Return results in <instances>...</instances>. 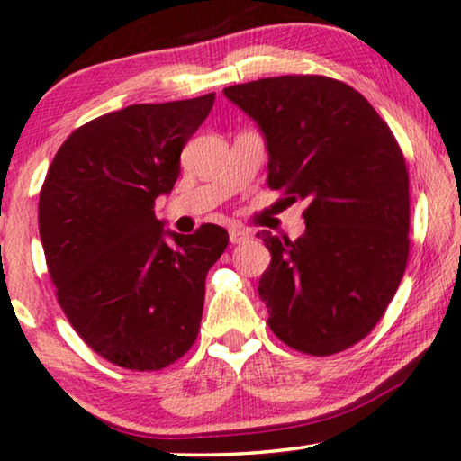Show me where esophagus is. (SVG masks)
<instances>
[{
  "mask_svg": "<svg viewBox=\"0 0 461 461\" xmlns=\"http://www.w3.org/2000/svg\"><path fill=\"white\" fill-rule=\"evenodd\" d=\"M249 238H250V233L246 231V230H240V228H231L230 230V242L231 244H242Z\"/></svg>",
  "mask_w": 461,
  "mask_h": 461,
  "instance_id": "34e87169",
  "label": "esophagus"
}]
</instances>
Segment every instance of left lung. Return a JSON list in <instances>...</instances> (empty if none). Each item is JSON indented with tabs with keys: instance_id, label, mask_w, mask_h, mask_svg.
I'll return each mask as SVG.
<instances>
[{
	"instance_id": "1",
	"label": "left lung",
	"mask_w": 461,
	"mask_h": 461,
	"mask_svg": "<svg viewBox=\"0 0 461 461\" xmlns=\"http://www.w3.org/2000/svg\"><path fill=\"white\" fill-rule=\"evenodd\" d=\"M267 140V185L304 200L301 238L258 233L271 263L258 282L284 345L326 357L372 332L410 257V175L391 127L347 83L269 77L225 87Z\"/></svg>"
}]
</instances>
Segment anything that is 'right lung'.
<instances>
[{"mask_svg":"<svg viewBox=\"0 0 461 461\" xmlns=\"http://www.w3.org/2000/svg\"><path fill=\"white\" fill-rule=\"evenodd\" d=\"M215 94L133 104L68 135L39 196V233L56 298L86 345L114 366L157 372L190 351L204 280L230 242L206 223L168 233L154 215Z\"/></svg>","mask_w":461,"mask_h":461,"instance_id":"right-lung-1","label":"right lung"}]
</instances>
